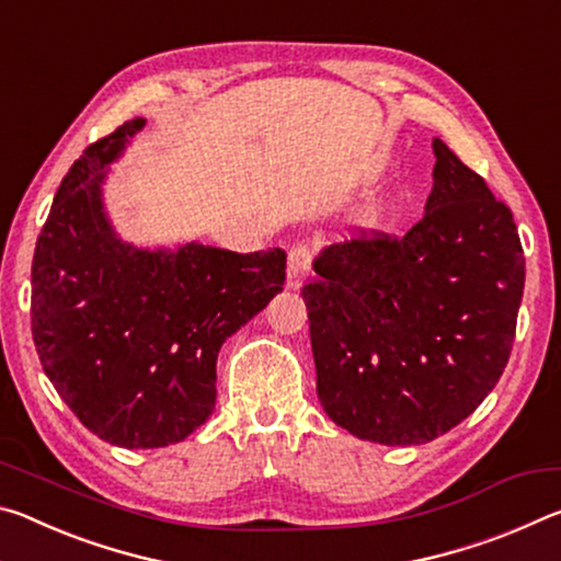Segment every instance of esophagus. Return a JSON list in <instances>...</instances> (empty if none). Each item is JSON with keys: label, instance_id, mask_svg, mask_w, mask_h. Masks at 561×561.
I'll use <instances>...</instances> for the list:
<instances>
[{"label": "esophagus", "instance_id": "34e87169", "mask_svg": "<svg viewBox=\"0 0 561 561\" xmlns=\"http://www.w3.org/2000/svg\"><path fill=\"white\" fill-rule=\"evenodd\" d=\"M311 260H314V252L309 250L307 244H297L289 250V264H287V287L297 289L301 282L307 279L311 270Z\"/></svg>", "mask_w": 561, "mask_h": 561}]
</instances>
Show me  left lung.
I'll list each match as a JSON object with an SVG mask.
<instances>
[{
  "mask_svg": "<svg viewBox=\"0 0 561 561\" xmlns=\"http://www.w3.org/2000/svg\"><path fill=\"white\" fill-rule=\"evenodd\" d=\"M405 234L358 230L314 262L317 393L360 440L421 445L462 423L505 371L525 289L510 207L440 138Z\"/></svg>",
  "mask_w": 561,
  "mask_h": 561,
  "instance_id": "left-lung-1",
  "label": "left lung"
}]
</instances>
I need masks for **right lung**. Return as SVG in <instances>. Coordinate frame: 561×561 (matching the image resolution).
Returning <instances> with one entry per match:
<instances>
[{
	"label": "right lung",
	"instance_id": "add662e5",
	"mask_svg": "<svg viewBox=\"0 0 561 561\" xmlns=\"http://www.w3.org/2000/svg\"><path fill=\"white\" fill-rule=\"evenodd\" d=\"M144 123L126 121L69 168L32 262L44 371L73 415L118 448H163L210 417L217 351L287 277L279 247L148 252L113 234L101 183Z\"/></svg>",
	"mask_w": 561,
	"mask_h": 561
}]
</instances>
